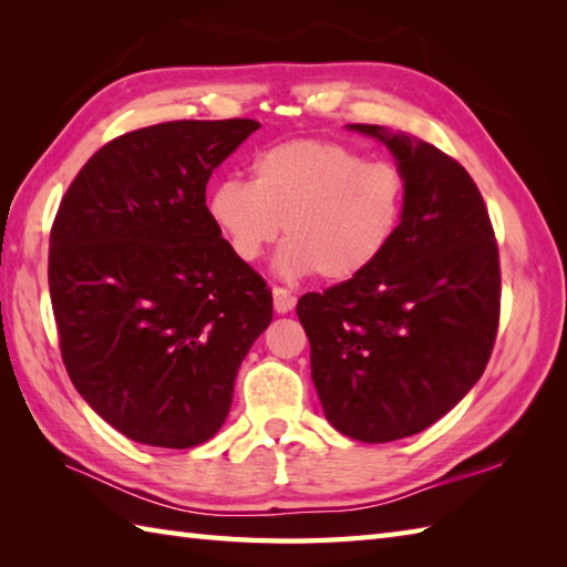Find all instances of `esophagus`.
I'll use <instances>...</instances> for the list:
<instances>
[{
	"label": "esophagus",
	"mask_w": 567,
	"mask_h": 567,
	"mask_svg": "<svg viewBox=\"0 0 567 567\" xmlns=\"http://www.w3.org/2000/svg\"><path fill=\"white\" fill-rule=\"evenodd\" d=\"M272 302L277 315H287V311L295 309L297 297L290 290H285V287H272Z\"/></svg>",
	"instance_id": "esophagus-1"
}]
</instances>
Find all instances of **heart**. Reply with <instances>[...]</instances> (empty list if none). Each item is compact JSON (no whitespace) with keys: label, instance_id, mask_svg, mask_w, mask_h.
Returning a JSON list of instances; mask_svg holds the SVG:
<instances>
[{"label":"heart","instance_id":"b5f03b06","mask_svg":"<svg viewBox=\"0 0 567 567\" xmlns=\"http://www.w3.org/2000/svg\"><path fill=\"white\" fill-rule=\"evenodd\" d=\"M406 175L329 138H292L252 161V183L228 177L209 195L216 231L238 260H258L285 226L277 268L348 282L368 272L402 224Z\"/></svg>","mask_w":567,"mask_h":567}]
</instances>
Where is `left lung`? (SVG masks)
I'll return each mask as SVG.
<instances>
[{"mask_svg": "<svg viewBox=\"0 0 567 567\" xmlns=\"http://www.w3.org/2000/svg\"><path fill=\"white\" fill-rule=\"evenodd\" d=\"M406 175L402 224L384 256L355 280L299 297L311 380L343 436H414L483 375L499 327L495 228L473 177L451 155L380 126Z\"/></svg>", "mask_w": 567, "mask_h": 567, "instance_id": "obj_1", "label": "left lung"}]
</instances>
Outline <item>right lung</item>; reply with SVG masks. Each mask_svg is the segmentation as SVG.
Returning <instances> with one entry per match:
<instances>
[{
    "label": "right lung",
    "mask_w": 567,
    "mask_h": 567,
    "mask_svg": "<svg viewBox=\"0 0 567 567\" xmlns=\"http://www.w3.org/2000/svg\"><path fill=\"white\" fill-rule=\"evenodd\" d=\"M256 128L185 118L128 131L60 199L48 248L60 355L84 402L131 441H209L272 321L268 282L207 209L214 167Z\"/></svg>",
    "instance_id": "1"
}]
</instances>
